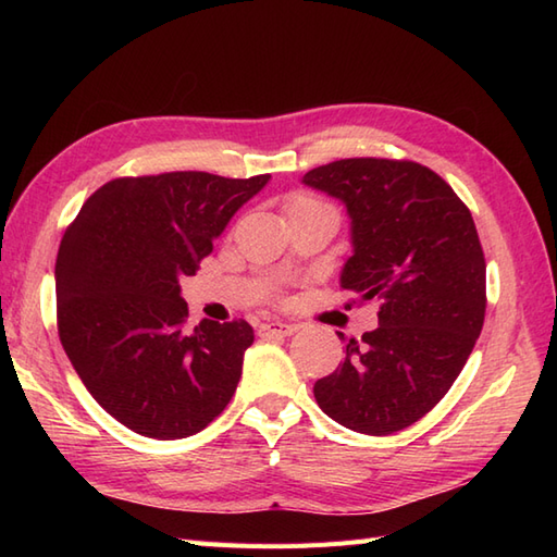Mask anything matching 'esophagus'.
<instances>
[{
    "instance_id": "obj_1",
    "label": "esophagus",
    "mask_w": 557,
    "mask_h": 557,
    "mask_svg": "<svg viewBox=\"0 0 557 557\" xmlns=\"http://www.w3.org/2000/svg\"><path fill=\"white\" fill-rule=\"evenodd\" d=\"M297 325H292V323H282V321H272V323H263L260 325V330L258 333L263 335V337H270V335H280V337H289V335H294L297 333Z\"/></svg>"
}]
</instances>
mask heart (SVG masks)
I'll use <instances>...</instances> for the list:
<instances>
[{
	"mask_svg": "<svg viewBox=\"0 0 557 557\" xmlns=\"http://www.w3.org/2000/svg\"><path fill=\"white\" fill-rule=\"evenodd\" d=\"M313 203H318V200L311 198V196H297V198L292 200L289 208H294V206H313Z\"/></svg>",
	"mask_w": 557,
	"mask_h": 557,
	"instance_id": "obj_1",
	"label": "heart"
}]
</instances>
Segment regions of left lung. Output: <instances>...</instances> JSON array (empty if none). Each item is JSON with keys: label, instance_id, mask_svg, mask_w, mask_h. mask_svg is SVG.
Here are the masks:
<instances>
[{"label": "left lung", "instance_id": "8db88e82", "mask_svg": "<svg viewBox=\"0 0 557 557\" xmlns=\"http://www.w3.org/2000/svg\"><path fill=\"white\" fill-rule=\"evenodd\" d=\"M347 208L351 256L342 289L377 297V327L313 395L330 419L366 435L407 429L453 387L486 315V260L469 208L441 176L407 160L349 158L304 174Z\"/></svg>", "mask_w": 557, "mask_h": 557}]
</instances>
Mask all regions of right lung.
I'll list each match as a JSON object with an SVG mask.
<instances>
[{
	"instance_id": "add662e5",
	"label": "right lung",
	"mask_w": 557,
	"mask_h": 557,
	"mask_svg": "<svg viewBox=\"0 0 557 557\" xmlns=\"http://www.w3.org/2000/svg\"><path fill=\"white\" fill-rule=\"evenodd\" d=\"M268 182L124 176L100 186L64 232L54 265L59 339L88 393L134 433L188 437L230 405L253 327L203 321L186 333L180 277L194 275Z\"/></svg>"
}]
</instances>
